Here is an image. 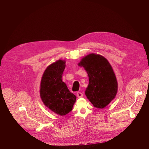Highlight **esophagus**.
I'll list each match as a JSON object with an SVG mask.
<instances>
[{
  "mask_svg": "<svg viewBox=\"0 0 149 149\" xmlns=\"http://www.w3.org/2000/svg\"><path fill=\"white\" fill-rule=\"evenodd\" d=\"M77 97L78 98H81V97H83V94L82 93H81V92H77Z\"/></svg>",
  "mask_w": 149,
  "mask_h": 149,
  "instance_id": "34e87169",
  "label": "esophagus"
}]
</instances>
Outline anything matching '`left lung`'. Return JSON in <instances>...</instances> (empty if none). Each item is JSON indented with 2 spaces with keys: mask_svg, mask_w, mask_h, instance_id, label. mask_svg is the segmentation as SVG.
Segmentation results:
<instances>
[{
  "mask_svg": "<svg viewBox=\"0 0 149 149\" xmlns=\"http://www.w3.org/2000/svg\"><path fill=\"white\" fill-rule=\"evenodd\" d=\"M78 65L88 74L89 84L86 95L95 107L103 109L115 98L118 90L117 81L108 60L95 54L84 57Z\"/></svg>",
  "mask_w": 149,
  "mask_h": 149,
  "instance_id": "obj_1",
  "label": "left lung"
}]
</instances>
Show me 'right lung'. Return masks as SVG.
<instances>
[{"instance_id": "add662e5", "label": "right lung", "mask_w": 149, "mask_h": 149, "mask_svg": "<svg viewBox=\"0 0 149 149\" xmlns=\"http://www.w3.org/2000/svg\"><path fill=\"white\" fill-rule=\"evenodd\" d=\"M65 61L59 59L49 65L40 81V96L46 107L54 113L65 116L72 110L76 96L62 81Z\"/></svg>"}]
</instances>
